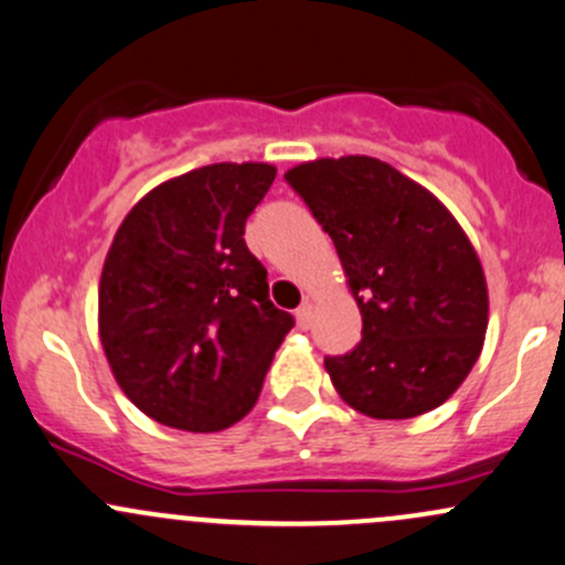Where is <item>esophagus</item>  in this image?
<instances>
[{
	"label": "esophagus",
	"instance_id": "obj_1",
	"mask_svg": "<svg viewBox=\"0 0 565 565\" xmlns=\"http://www.w3.org/2000/svg\"><path fill=\"white\" fill-rule=\"evenodd\" d=\"M295 317H298V324H300L302 330L311 328V319H313V308H311V302H302V306L298 308V311H295Z\"/></svg>",
	"mask_w": 565,
	"mask_h": 565
}]
</instances>
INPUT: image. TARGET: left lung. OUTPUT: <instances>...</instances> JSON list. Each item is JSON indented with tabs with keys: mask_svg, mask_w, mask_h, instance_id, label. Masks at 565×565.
I'll return each instance as SVG.
<instances>
[{
	"mask_svg": "<svg viewBox=\"0 0 565 565\" xmlns=\"http://www.w3.org/2000/svg\"><path fill=\"white\" fill-rule=\"evenodd\" d=\"M284 178L335 243L362 313L358 347L324 358L332 387L373 419L441 406L487 332L484 270L457 218L373 157L302 162Z\"/></svg>",
	"mask_w": 565,
	"mask_h": 565,
	"instance_id": "1",
	"label": "left lung"
}]
</instances>
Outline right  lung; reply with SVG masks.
I'll use <instances>...</instances> for the list:
<instances>
[{
	"label": "right lung",
	"mask_w": 565,
	"mask_h": 565,
	"mask_svg": "<svg viewBox=\"0 0 565 565\" xmlns=\"http://www.w3.org/2000/svg\"><path fill=\"white\" fill-rule=\"evenodd\" d=\"M276 168L218 162L159 183L118 227L99 278V341L124 395L175 430L246 417L284 335L246 218Z\"/></svg>",
	"instance_id": "obj_1"
}]
</instances>
